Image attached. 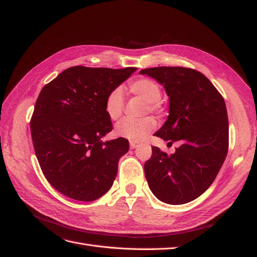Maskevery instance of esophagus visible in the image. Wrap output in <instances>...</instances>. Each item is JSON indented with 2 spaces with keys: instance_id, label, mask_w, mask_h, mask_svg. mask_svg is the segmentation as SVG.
Masks as SVG:
<instances>
[{
  "instance_id": "esophagus-1",
  "label": "esophagus",
  "mask_w": 257,
  "mask_h": 257,
  "mask_svg": "<svg viewBox=\"0 0 257 257\" xmlns=\"http://www.w3.org/2000/svg\"><path fill=\"white\" fill-rule=\"evenodd\" d=\"M137 147H138V145L136 143H130V148H131V149H136Z\"/></svg>"
}]
</instances>
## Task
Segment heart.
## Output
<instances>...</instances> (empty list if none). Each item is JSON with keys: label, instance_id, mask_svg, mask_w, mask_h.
<instances>
[{"label": "heart", "instance_id": "obj_1", "mask_svg": "<svg viewBox=\"0 0 257 257\" xmlns=\"http://www.w3.org/2000/svg\"><path fill=\"white\" fill-rule=\"evenodd\" d=\"M130 91L148 103V108L150 111H161L159 99L161 98L162 91L160 85L155 81L149 78L136 79L130 84ZM123 107L124 97L122 89L115 88L111 90L107 94L104 104V109L108 119L111 121L118 120L122 115ZM155 125L157 124L152 118H143L138 120L125 119L116 124L115 134L130 142H142L155 128Z\"/></svg>", "mask_w": 257, "mask_h": 257}]
</instances>
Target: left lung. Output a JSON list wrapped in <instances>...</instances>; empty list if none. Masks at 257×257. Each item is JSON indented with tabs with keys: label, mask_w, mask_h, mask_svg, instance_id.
Masks as SVG:
<instances>
[{
	"label": "left lung",
	"mask_w": 257,
	"mask_h": 257,
	"mask_svg": "<svg viewBox=\"0 0 257 257\" xmlns=\"http://www.w3.org/2000/svg\"><path fill=\"white\" fill-rule=\"evenodd\" d=\"M139 74L164 85L169 97L167 120L154 136L168 144L180 143L169 155L152 147V157L145 163L148 184L163 203H190L212 184L226 158V105L214 85L195 69L161 66Z\"/></svg>",
	"instance_id": "1"
}]
</instances>
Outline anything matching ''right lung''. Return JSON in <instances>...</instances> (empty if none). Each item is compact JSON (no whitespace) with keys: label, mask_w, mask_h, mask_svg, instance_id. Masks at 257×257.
Listing matches in <instances>:
<instances>
[{"label":"right lung","mask_w":257,"mask_h":257,"mask_svg":"<svg viewBox=\"0 0 257 257\" xmlns=\"http://www.w3.org/2000/svg\"><path fill=\"white\" fill-rule=\"evenodd\" d=\"M136 69L73 66L42 89L31 135L44 176L63 195L92 201L111 188L128 142L102 141L112 130L104 104Z\"/></svg>","instance_id":"add662e5"}]
</instances>
